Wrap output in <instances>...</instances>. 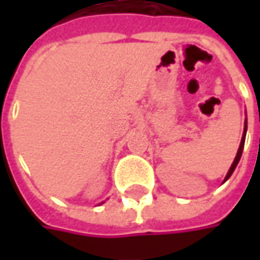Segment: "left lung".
I'll use <instances>...</instances> for the list:
<instances>
[{
    "instance_id": "obj_1",
    "label": "left lung",
    "mask_w": 260,
    "mask_h": 260,
    "mask_svg": "<svg viewBox=\"0 0 260 260\" xmlns=\"http://www.w3.org/2000/svg\"><path fill=\"white\" fill-rule=\"evenodd\" d=\"M246 130H247V121H245V130H243V136H242V142H240V146H239V150H237V155H236L235 160H233V164H232V166H230V169H229V172H227V175H225V179H224V181H227V179H229V178L232 176V174L235 172L236 166H237V164H239V160H240V157H242V153H243V146H245Z\"/></svg>"
}]
</instances>
